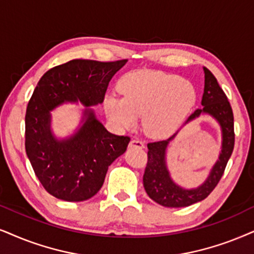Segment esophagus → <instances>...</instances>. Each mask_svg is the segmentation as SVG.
Segmentation results:
<instances>
[{
    "instance_id": "esophagus-1",
    "label": "esophagus",
    "mask_w": 254,
    "mask_h": 254,
    "mask_svg": "<svg viewBox=\"0 0 254 254\" xmlns=\"http://www.w3.org/2000/svg\"><path fill=\"white\" fill-rule=\"evenodd\" d=\"M130 147H140V149H143L144 147V142L140 139H132L129 144Z\"/></svg>"
}]
</instances>
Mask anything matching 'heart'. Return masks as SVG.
<instances>
[{
	"label": "heart",
	"instance_id": "1",
	"mask_svg": "<svg viewBox=\"0 0 254 254\" xmlns=\"http://www.w3.org/2000/svg\"><path fill=\"white\" fill-rule=\"evenodd\" d=\"M123 98L110 96L105 101L109 117L129 127L143 116V130L155 138L175 132L193 109L197 94L181 76L162 71H139L120 82Z\"/></svg>",
	"mask_w": 254,
	"mask_h": 254
}]
</instances>
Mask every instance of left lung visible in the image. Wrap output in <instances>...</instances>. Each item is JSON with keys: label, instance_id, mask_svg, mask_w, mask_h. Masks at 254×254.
<instances>
[{"label": "left lung", "instance_id": "obj_1", "mask_svg": "<svg viewBox=\"0 0 254 254\" xmlns=\"http://www.w3.org/2000/svg\"><path fill=\"white\" fill-rule=\"evenodd\" d=\"M205 86L201 104L203 108L197 109L189 117L194 120L201 114H208L219 122L223 131V145L219 159L211 170L210 176L203 185L193 190L179 188L170 178L165 165V150L171 138L147 144V163L143 176V184L149 197L165 207H185L201 201L214 190L223 177L224 171L234 147V121L231 104L225 92L218 84L217 78L210 70L204 68Z\"/></svg>", "mask_w": 254, "mask_h": 254}]
</instances>
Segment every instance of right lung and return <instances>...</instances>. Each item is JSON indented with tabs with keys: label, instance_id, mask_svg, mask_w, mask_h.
I'll use <instances>...</instances> for the list:
<instances>
[{
	"label": "right lung",
	"instance_id": "obj_1",
	"mask_svg": "<svg viewBox=\"0 0 254 254\" xmlns=\"http://www.w3.org/2000/svg\"><path fill=\"white\" fill-rule=\"evenodd\" d=\"M127 62L72 60L48 70L37 83L25 112V152L38 181L54 197L65 201L94 197L130 137L109 132L88 109L77 133L57 140L50 131V111L64 102L102 103L109 82Z\"/></svg>",
	"mask_w": 254,
	"mask_h": 254
}]
</instances>
